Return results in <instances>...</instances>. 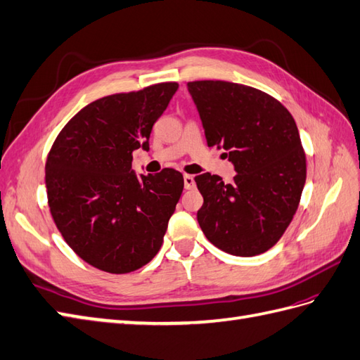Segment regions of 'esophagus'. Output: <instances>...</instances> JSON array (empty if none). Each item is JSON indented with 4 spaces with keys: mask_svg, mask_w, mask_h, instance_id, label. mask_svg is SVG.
<instances>
[{
    "mask_svg": "<svg viewBox=\"0 0 360 360\" xmlns=\"http://www.w3.org/2000/svg\"><path fill=\"white\" fill-rule=\"evenodd\" d=\"M183 180H185V188L186 189H192V188H195V179H194V175H185V177H183Z\"/></svg>",
    "mask_w": 360,
    "mask_h": 360,
    "instance_id": "1",
    "label": "esophagus"
}]
</instances>
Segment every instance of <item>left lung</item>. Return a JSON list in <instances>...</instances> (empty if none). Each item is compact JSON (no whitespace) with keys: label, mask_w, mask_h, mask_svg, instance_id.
<instances>
[{"label":"left lung","mask_w":360,"mask_h":360,"mask_svg":"<svg viewBox=\"0 0 360 360\" xmlns=\"http://www.w3.org/2000/svg\"><path fill=\"white\" fill-rule=\"evenodd\" d=\"M207 146L224 148L235 177H195L203 195L197 220L215 248L255 257L274 248L293 220L307 177L295 119L281 102L248 85L188 82Z\"/></svg>","instance_id":"8db88e82"}]
</instances>
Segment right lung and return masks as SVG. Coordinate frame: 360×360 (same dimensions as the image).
Instances as JSON below:
<instances>
[{"instance_id": "obj_1", "label": "right lung", "mask_w": 360, "mask_h": 360, "mask_svg": "<svg viewBox=\"0 0 360 360\" xmlns=\"http://www.w3.org/2000/svg\"><path fill=\"white\" fill-rule=\"evenodd\" d=\"M177 82L105 96L86 105L58 134L46 163L53 221L90 266L129 274L160 250L183 191L181 172L137 175L133 151L150 150L153 125Z\"/></svg>"}]
</instances>
